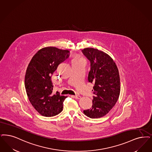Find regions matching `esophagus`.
Wrapping results in <instances>:
<instances>
[{"label": "esophagus", "instance_id": "obj_1", "mask_svg": "<svg viewBox=\"0 0 152 152\" xmlns=\"http://www.w3.org/2000/svg\"><path fill=\"white\" fill-rule=\"evenodd\" d=\"M73 97L76 99H80L81 96L80 95H75V96H73Z\"/></svg>", "mask_w": 152, "mask_h": 152}]
</instances>
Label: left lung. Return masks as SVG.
Returning a JSON list of instances; mask_svg holds the SVG:
<instances>
[{"mask_svg": "<svg viewBox=\"0 0 152 152\" xmlns=\"http://www.w3.org/2000/svg\"><path fill=\"white\" fill-rule=\"evenodd\" d=\"M82 52L91 62L88 80L94 84L92 106L84 110V113L91 118H99L106 115L118 99L121 91L119 71L113 59L103 51L85 48Z\"/></svg>", "mask_w": 152, "mask_h": 152, "instance_id": "left-lung-1", "label": "left lung"}]
</instances>
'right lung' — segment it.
<instances>
[{
	"label": "right lung",
	"instance_id": "1",
	"mask_svg": "<svg viewBox=\"0 0 152 152\" xmlns=\"http://www.w3.org/2000/svg\"><path fill=\"white\" fill-rule=\"evenodd\" d=\"M69 56L67 50L44 48L33 56L28 66L25 76L26 94L33 107L42 116H54L63 110L67 97L61 96L58 91L53 93L51 77L59 64Z\"/></svg>",
	"mask_w": 152,
	"mask_h": 152
}]
</instances>
